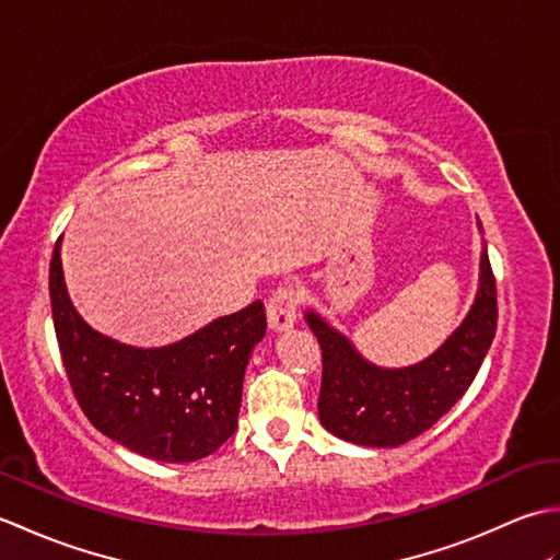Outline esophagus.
<instances>
[{
    "label": "esophagus",
    "mask_w": 560,
    "mask_h": 560,
    "mask_svg": "<svg viewBox=\"0 0 560 560\" xmlns=\"http://www.w3.org/2000/svg\"><path fill=\"white\" fill-rule=\"evenodd\" d=\"M295 311H299V293H295L293 287H279L267 301L269 329L283 331L293 327Z\"/></svg>",
    "instance_id": "1"
}]
</instances>
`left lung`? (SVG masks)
Instances as JSON below:
<instances>
[{"mask_svg":"<svg viewBox=\"0 0 560 560\" xmlns=\"http://www.w3.org/2000/svg\"><path fill=\"white\" fill-rule=\"evenodd\" d=\"M305 319L323 349L319 423L355 445L397 447L428 431L477 377L495 335V277L483 247L479 291L469 315L433 355L409 368L368 363L317 313H305Z\"/></svg>","mask_w":560,"mask_h":560,"instance_id":"1","label":"left lung"}]
</instances>
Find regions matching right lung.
Wrapping results in <instances>:
<instances>
[{"instance_id": "add662e5", "label": "right lung", "mask_w": 560, "mask_h": 560, "mask_svg": "<svg viewBox=\"0 0 560 560\" xmlns=\"http://www.w3.org/2000/svg\"><path fill=\"white\" fill-rule=\"evenodd\" d=\"M59 243L50 259L52 323L81 411L103 435L151 459L195 462L217 452L235 433L245 368L265 337L261 301L171 347H127L74 311Z\"/></svg>"}]
</instances>
